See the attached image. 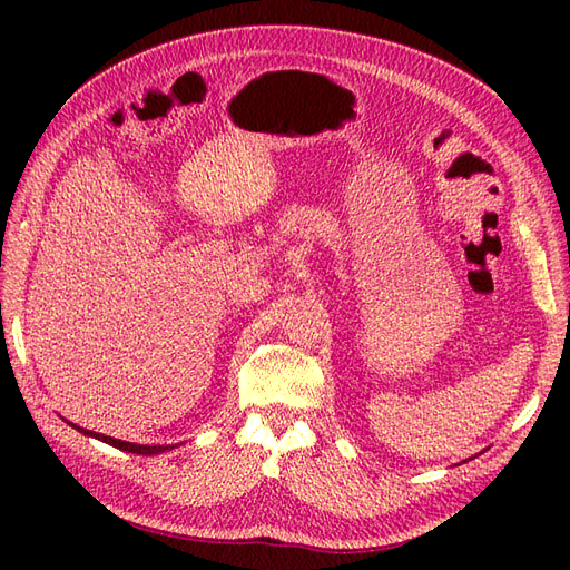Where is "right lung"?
<instances>
[{"label": "right lung", "mask_w": 570, "mask_h": 570, "mask_svg": "<svg viewBox=\"0 0 570 570\" xmlns=\"http://www.w3.org/2000/svg\"><path fill=\"white\" fill-rule=\"evenodd\" d=\"M76 430H80L82 435H90V438H97L101 442H107L111 446H116V450H124V452H132V454H142V456H151V454H161L166 450H174L176 444H135V442H124V440H116V438H109V435H101V433H95V430H82L80 425H73Z\"/></svg>", "instance_id": "obj_1"}]
</instances>
